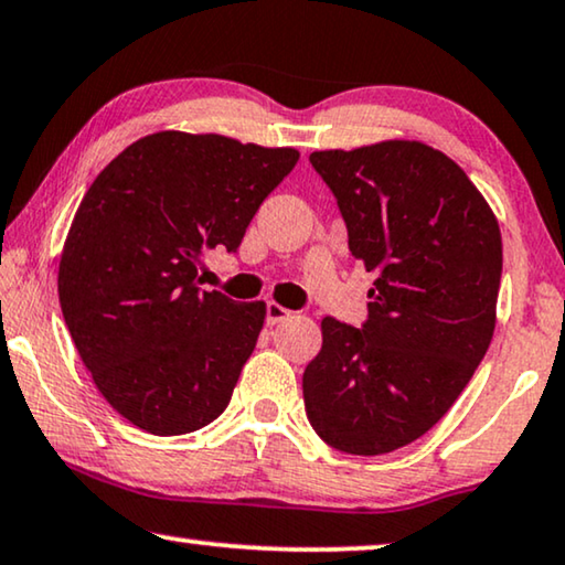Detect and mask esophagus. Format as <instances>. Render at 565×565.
Instances as JSON below:
<instances>
[{
    "label": "esophagus",
    "instance_id": "1",
    "mask_svg": "<svg viewBox=\"0 0 565 565\" xmlns=\"http://www.w3.org/2000/svg\"><path fill=\"white\" fill-rule=\"evenodd\" d=\"M289 315H291L289 309L281 307V305H276V301H268V305H266V322H268V324H279V322H284Z\"/></svg>",
    "mask_w": 565,
    "mask_h": 565
}]
</instances>
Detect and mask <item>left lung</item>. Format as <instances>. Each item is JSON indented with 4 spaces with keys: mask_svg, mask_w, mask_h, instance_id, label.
<instances>
[{
    "mask_svg": "<svg viewBox=\"0 0 565 565\" xmlns=\"http://www.w3.org/2000/svg\"><path fill=\"white\" fill-rule=\"evenodd\" d=\"M309 163L373 286L361 328L322 320L301 379L307 419L330 448L384 456L423 438L487 355L502 233L463 169L425 142L317 150Z\"/></svg>",
    "mask_w": 565,
    "mask_h": 565,
    "instance_id": "8db88e82",
    "label": "left lung"
}]
</instances>
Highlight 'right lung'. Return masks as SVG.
Segmentation results:
<instances>
[{"label": "right lung", "instance_id": "1", "mask_svg": "<svg viewBox=\"0 0 565 565\" xmlns=\"http://www.w3.org/2000/svg\"><path fill=\"white\" fill-rule=\"evenodd\" d=\"M297 161L294 148L166 130L127 146L84 194L61 312L102 396L140 430L184 435L225 412L266 305L204 291L196 274L204 250L241 248Z\"/></svg>", "mask_w": 565, "mask_h": 565}]
</instances>
